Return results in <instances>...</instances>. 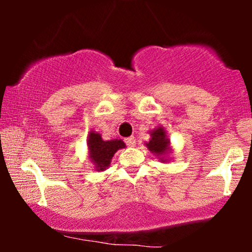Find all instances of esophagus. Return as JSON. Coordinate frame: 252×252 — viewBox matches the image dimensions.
<instances>
[{"instance_id":"1","label":"esophagus","mask_w":252,"mask_h":252,"mask_svg":"<svg viewBox=\"0 0 252 252\" xmlns=\"http://www.w3.org/2000/svg\"><path fill=\"white\" fill-rule=\"evenodd\" d=\"M124 141H126V146H128V147H135L136 146V138L134 137V136H130V137H126Z\"/></svg>"}]
</instances>
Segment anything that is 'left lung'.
<instances>
[{"instance_id":"left-lung-1","label":"left lung","mask_w":252,"mask_h":252,"mask_svg":"<svg viewBox=\"0 0 252 252\" xmlns=\"http://www.w3.org/2000/svg\"><path fill=\"white\" fill-rule=\"evenodd\" d=\"M149 135V141H146L144 146L150 150V153H153V155L158 156L160 162H169L172 160L170 158V154H172L173 149L164 126H158V128L150 130Z\"/></svg>"}]
</instances>
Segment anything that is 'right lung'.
<instances>
[{"label":"right lung","mask_w":252,"mask_h":252,"mask_svg":"<svg viewBox=\"0 0 252 252\" xmlns=\"http://www.w3.org/2000/svg\"><path fill=\"white\" fill-rule=\"evenodd\" d=\"M86 144H88L89 161L92 163L94 170L96 172H104L108 169L117 150L126 148V143L122 140L114 138V140L104 141L102 135L94 130H90Z\"/></svg>","instance_id":"add662e5"}]
</instances>
